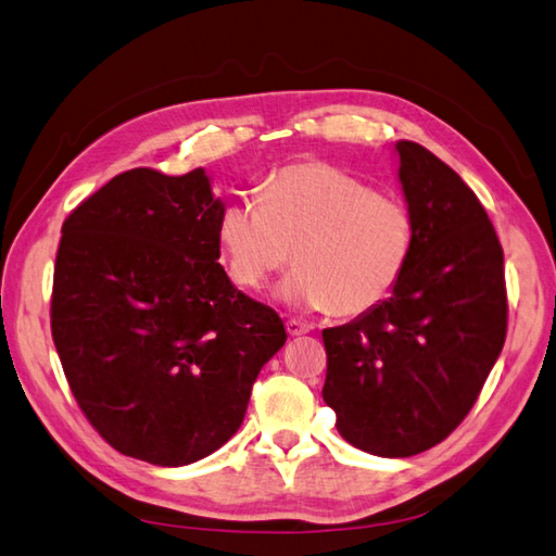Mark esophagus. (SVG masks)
Listing matches in <instances>:
<instances>
[{
	"instance_id": "34e87169",
	"label": "esophagus",
	"mask_w": 556,
	"mask_h": 556,
	"mask_svg": "<svg viewBox=\"0 0 556 556\" xmlns=\"http://www.w3.org/2000/svg\"><path fill=\"white\" fill-rule=\"evenodd\" d=\"M287 332L289 334H306V332H311V325L306 320L291 318V320H287Z\"/></svg>"
}]
</instances>
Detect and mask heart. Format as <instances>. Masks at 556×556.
I'll return each mask as SVG.
<instances>
[{"mask_svg":"<svg viewBox=\"0 0 556 556\" xmlns=\"http://www.w3.org/2000/svg\"><path fill=\"white\" fill-rule=\"evenodd\" d=\"M233 285L260 291L291 260L279 296L334 315H362L393 296L417 243L407 202L325 161L289 163L260 198H236L216 222Z\"/></svg>","mask_w":556,"mask_h":556,"instance_id":"obj_1","label":"heart"}]
</instances>
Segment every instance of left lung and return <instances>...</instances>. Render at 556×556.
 Returning <instances> with one entry per match:
<instances>
[{
	"label": "left lung",
	"mask_w": 556,
	"mask_h": 556,
	"mask_svg": "<svg viewBox=\"0 0 556 556\" xmlns=\"http://www.w3.org/2000/svg\"><path fill=\"white\" fill-rule=\"evenodd\" d=\"M417 243L393 296L323 330V400L344 441L409 458L458 429L508 328L504 250L477 194L415 141H397Z\"/></svg>",
	"instance_id": "8db88e82"
}]
</instances>
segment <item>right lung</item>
I'll return each instance as SVG.
<instances>
[{
    "instance_id": "1",
    "label": "right lung",
    "mask_w": 556,
    "mask_h": 556,
    "mask_svg": "<svg viewBox=\"0 0 556 556\" xmlns=\"http://www.w3.org/2000/svg\"><path fill=\"white\" fill-rule=\"evenodd\" d=\"M202 168H132L62 224L50 330L76 405L129 458L178 467L241 427L285 323L238 291L219 260Z\"/></svg>"
}]
</instances>
